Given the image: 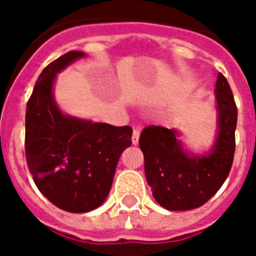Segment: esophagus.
I'll return each instance as SVG.
<instances>
[{
  "instance_id": "34e87169",
  "label": "esophagus",
  "mask_w": 256,
  "mask_h": 256,
  "mask_svg": "<svg viewBox=\"0 0 256 256\" xmlns=\"http://www.w3.org/2000/svg\"><path fill=\"white\" fill-rule=\"evenodd\" d=\"M138 140H140V130H133L132 144H138Z\"/></svg>"
}]
</instances>
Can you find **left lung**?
Returning a JSON list of instances; mask_svg holds the SVG:
<instances>
[{"mask_svg": "<svg viewBox=\"0 0 256 256\" xmlns=\"http://www.w3.org/2000/svg\"><path fill=\"white\" fill-rule=\"evenodd\" d=\"M218 136L209 152L196 155L183 148L180 132L165 126H146L140 137L144 174L152 196L168 210L200 208L227 180L234 156L237 108L227 79L216 83Z\"/></svg>", "mask_w": 256, "mask_h": 256, "instance_id": "8db88e82", "label": "left lung"}]
</instances>
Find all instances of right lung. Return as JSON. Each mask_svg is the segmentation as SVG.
I'll return each instance as SVG.
<instances>
[{
    "label": "right lung",
    "instance_id": "right-lung-1",
    "mask_svg": "<svg viewBox=\"0 0 256 256\" xmlns=\"http://www.w3.org/2000/svg\"><path fill=\"white\" fill-rule=\"evenodd\" d=\"M86 56L70 51L47 65L26 112V156L36 186L52 204L87 212L108 198L118 160L132 144L130 126L92 123L64 114L54 98L56 74Z\"/></svg>",
    "mask_w": 256,
    "mask_h": 256
}]
</instances>
